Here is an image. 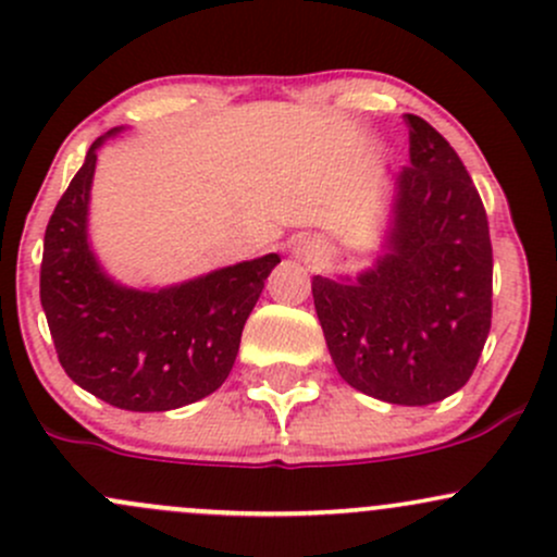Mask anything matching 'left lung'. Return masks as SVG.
<instances>
[{
	"label": "left lung",
	"instance_id": "left-lung-1",
	"mask_svg": "<svg viewBox=\"0 0 557 557\" xmlns=\"http://www.w3.org/2000/svg\"><path fill=\"white\" fill-rule=\"evenodd\" d=\"M409 166L396 176L388 253L357 283L311 277L341 377L391 405L447 399L473 375L492 327V240L455 148L407 113Z\"/></svg>",
	"mask_w": 557,
	"mask_h": 557
}]
</instances>
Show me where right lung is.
<instances>
[{"instance_id": "1", "label": "right lung", "mask_w": 557, "mask_h": 557, "mask_svg": "<svg viewBox=\"0 0 557 557\" xmlns=\"http://www.w3.org/2000/svg\"><path fill=\"white\" fill-rule=\"evenodd\" d=\"M106 137L91 143L47 224L41 307L60 364L76 386L119 409L166 412L227 381L243 325L280 256L216 269L174 288L115 285L87 243L89 187Z\"/></svg>"}]
</instances>
